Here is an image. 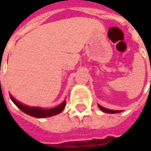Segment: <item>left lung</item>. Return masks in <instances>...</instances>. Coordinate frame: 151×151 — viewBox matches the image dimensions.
<instances>
[{
	"instance_id": "obj_1",
	"label": "left lung",
	"mask_w": 151,
	"mask_h": 151,
	"mask_svg": "<svg viewBox=\"0 0 151 151\" xmlns=\"http://www.w3.org/2000/svg\"><path fill=\"white\" fill-rule=\"evenodd\" d=\"M99 109L101 110V111H104V112H106V113H118V112H120V111H115V110H111V109H107V108H104V107H102V106H100V105H99Z\"/></svg>"
}]
</instances>
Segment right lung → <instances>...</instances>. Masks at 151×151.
<instances>
[{"mask_svg":"<svg viewBox=\"0 0 151 151\" xmlns=\"http://www.w3.org/2000/svg\"><path fill=\"white\" fill-rule=\"evenodd\" d=\"M11 100L14 102L17 107H18L21 111L27 114L29 116L33 117H36V118H44V117H49L57 115V114L60 113L63 111V109L65 107L66 102L64 101L62 104H60L59 106H57L56 108H39V107H30L27 105H23L21 104L20 102L17 101L15 99H14L10 95Z\"/></svg>","mask_w":151,"mask_h":151,"instance_id":"add662e5","label":"right lung"}]
</instances>
